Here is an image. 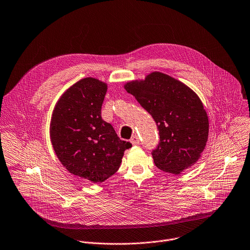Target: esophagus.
I'll list each match as a JSON object with an SVG mask.
<instances>
[{"label":"esophagus","instance_id":"1","mask_svg":"<svg viewBox=\"0 0 250 250\" xmlns=\"http://www.w3.org/2000/svg\"><path fill=\"white\" fill-rule=\"evenodd\" d=\"M130 142H131V144H132V145H138V144L140 143L139 137H138L136 134H134V135L131 137V139H130Z\"/></svg>","mask_w":250,"mask_h":250}]
</instances>
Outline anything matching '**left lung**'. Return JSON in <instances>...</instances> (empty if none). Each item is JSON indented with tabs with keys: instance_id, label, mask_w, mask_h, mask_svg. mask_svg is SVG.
I'll return each mask as SVG.
<instances>
[{
	"instance_id": "obj_1",
	"label": "left lung",
	"mask_w": 250,
	"mask_h": 250,
	"mask_svg": "<svg viewBox=\"0 0 250 250\" xmlns=\"http://www.w3.org/2000/svg\"><path fill=\"white\" fill-rule=\"evenodd\" d=\"M155 120L160 143L152 151L163 171L179 174L201 158L208 138V117L200 97L186 84L161 72L125 84Z\"/></svg>"
}]
</instances>
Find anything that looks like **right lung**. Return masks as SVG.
<instances>
[{
	"mask_svg": "<svg viewBox=\"0 0 250 250\" xmlns=\"http://www.w3.org/2000/svg\"><path fill=\"white\" fill-rule=\"evenodd\" d=\"M106 91L105 83L82 79L59 98L50 122V140L60 163L70 173L93 183L115 174L124 152L132 146L101 118Z\"/></svg>",
	"mask_w": 250,
	"mask_h": 250,
	"instance_id": "right-lung-1",
	"label": "right lung"
}]
</instances>
